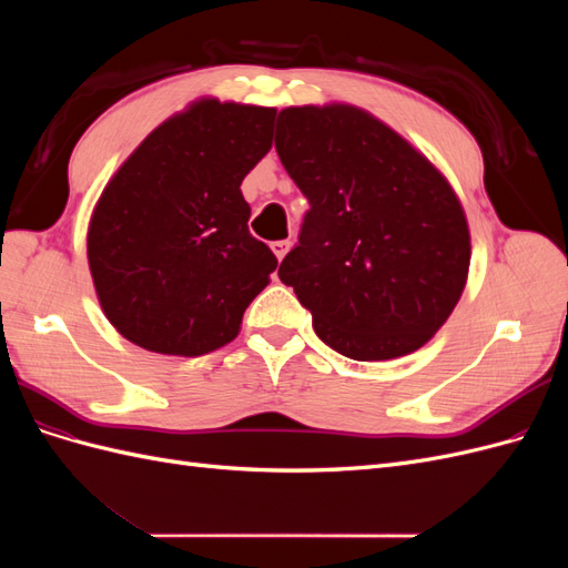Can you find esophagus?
<instances>
[{
    "label": "esophagus",
    "mask_w": 568,
    "mask_h": 568,
    "mask_svg": "<svg viewBox=\"0 0 568 568\" xmlns=\"http://www.w3.org/2000/svg\"><path fill=\"white\" fill-rule=\"evenodd\" d=\"M288 246H291V242H288V239H282V242H272V251H274V255H277V257H280V261H282V257L286 255Z\"/></svg>",
    "instance_id": "obj_1"
}]
</instances>
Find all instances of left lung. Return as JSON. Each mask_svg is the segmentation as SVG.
<instances>
[{"label": "left lung", "instance_id": "1", "mask_svg": "<svg viewBox=\"0 0 568 568\" xmlns=\"http://www.w3.org/2000/svg\"><path fill=\"white\" fill-rule=\"evenodd\" d=\"M274 149L311 203L280 280L315 334L359 363L422 348L469 272L464 211L438 170L353 106L284 109Z\"/></svg>", "mask_w": 568, "mask_h": 568}]
</instances>
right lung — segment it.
<instances>
[{
    "instance_id": "obj_1",
    "label": "right lung",
    "mask_w": 568,
    "mask_h": 568,
    "mask_svg": "<svg viewBox=\"0 0 568 568\" xmlns=\"http://www.w3.org/2000/svg\"><path fill=\"white\" fill-rule=\"evenodd\" d=\"M274 109L199 101L153 130L92 215L99 303L128 341L163 355L230 343L277 257L248 232L244 178L272 146Z\"/></svg>"
}]
</instances>
